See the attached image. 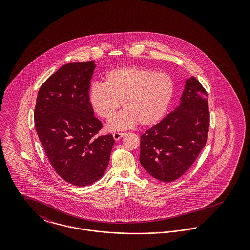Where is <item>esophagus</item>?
<instances>
[{
	"mask_svg": "<svg viewBox=\"0 0 250 250\" xmlns=\"http://www.w3.org/2000/svg\"><path fill=\"white\" fill-rule=\"evenodd\" d=\"M112 136H113V139H114L115 141H119L120 139H121L122 137H124V136H125V133L115 132V133H113V134H112Z\"/></svg>",
	"mask_w": 250,
	"mask_h": 250,
	"instance_id": "obj_1",
	"label": "esophagus"
}]
</instances>
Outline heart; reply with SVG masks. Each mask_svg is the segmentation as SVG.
Listing matches in <instances>:
<instances>
[{"label":"heart","mask_w":250,"mask_h":250,"mask_svg":"<svg viewBox=\"0 0 250 250\" xmlns=\"http://www.w3.org/2000/svg\"><path fill=\"white\" fill-rule=\"evenodd\" d=\"M174 93L171 77L151 68L126 66L112 69L104 83H94L89 90V102L95 113L111 119L122 105L124 109L107 124L109 130H125L138 123L148 126L161 119Z\"/></svg>","instance_id":"heart-1"}]
</instances>
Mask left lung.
<instances>
[{"instance_id": "1", "label": "left lung", "mask_w": 250, "mask_h": 250, "mask_svg": "<svg viewBox=\"0 0 250 250\" xmlns=\"http://www.w3.org/2000/svg\"><path fill=\"white\" fill-rule=\"evenodd\" d=\"M209 125L207 93L191 77L186 82L180 106L141 136V164L161 182L180 178L205 146Z\"/></svg>"}]
</instances>
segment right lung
Instances as JSON below:
<instances>
[{
  "label": "right lung",
  "instance_id": "add662e5",
  "mask_svg": "<svg viewBox=\"0 0 250 250\" xmlns=\"http://www.w3.org/2000/svg\"><path fill=\"white\" fill-rule=\"evenodd\" d=\"M94 61L64 64L40 87L35 125L48 160L61 178L85 187L101 178L114 139L97 137L102 123L94 116L89 90Z\"/></svg>",
  "mask_w": 250,
  "mask_h": 250
}]
</instances>
